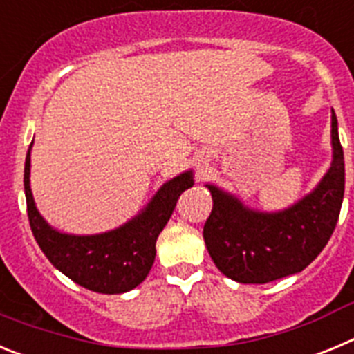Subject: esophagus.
<instances>
[{
    "label": "esophagus",
    "instance_id": "esophagus-1",
    "mask_svg": "<svg viewBox=\"0 0 354 354\" xmlns=\"http://www.w3.org/2000/svg\"><path fill=\"white\" fill-rule=\"evenodd\" d=\"M202 162H204V165H207V161H205V158H204V161H202Z\"/></svg>",
    "mask_w": 354,
    "mask_h": 354
}]
</instances>
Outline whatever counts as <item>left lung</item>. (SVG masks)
<instances>
[{
	"label": "left lung",
	"mask_w": 354,
	"mask_h": 354,
	"mask_svg": "<svg viewBox=\"0 0 354 354\" xmlns=\"http://www.w3.org/2000/svg\"><path fill=\"white\" fill-rule=\"evenodd\" d=\"M344 150L331 109V162L308 195L280 211L253 209L216 184H205L212 211L204 241L216 268L239 283H268L299 273L323 252L344 198Z\"/></svg>",
	"instance_id": "left-lung-1"
}]
</instances>
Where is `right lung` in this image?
<instances>
[{
  "label": "right lung",
  "instance_id": "right-lung-1",
  "mask_svg": "<svg viewBox=\"0 0 354 354\" xmlns=\"http://www.w3.org/2000/svg\"><path fill=\"white\" fill-rule=\"evenodd\" d=\"M31 142L24 162V195L31 232L56 270L84 289L101 294H122L138 287L156 259V241L170 220L177 200L195 184L186 170L159 187L149 204L120 227L101 234L60 232L44 220L30 186Z\"/></svg>",
  "mask_w": 354,
  "mask_h": 354
}]
</instances>
